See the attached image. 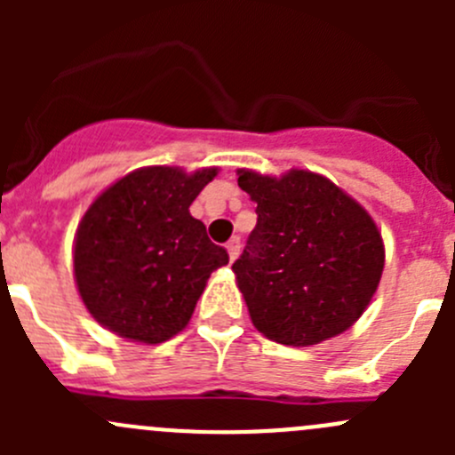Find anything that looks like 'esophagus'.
I'll list each match as a JSON object with an SVG mask.
<instances>
[{
	"label": "esophagus",
	"instance_id": "1",
	"mask_svg": "<svg viewBox=\"0 0 455 455\" xmlns=\"http://www.w3.org/2000/svg\"><path fill=\"white\" fill-rule=\"evenodd\" d=\"M227 251H228V259L235 261L237 255H240V240H237V237H233V240L227 244Z\"/></svg>",
	"mask_w": 455,
	"mask_h": 455
}]
</instances>
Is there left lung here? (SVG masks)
I'll return each instance as SVG.
<instances>
[{
    "instance_id": "left-lung-1",
    "label": "left lung",
    "mask_w": 455,
    "mask_h": 455,
    "mask_svg": "<svg viewBox=\"0 0 455 455\" xmlns=\"http://www.w3.org/2000/svg\"><path fill=\"white\" fill-rule=\"evenodd\" d=\"M257 202V224L233 264L251 321L270 341L316 346L346 332L370 306L385 249L368 211L306 169L237 172Z\"/></svg>"
}]
</instances>
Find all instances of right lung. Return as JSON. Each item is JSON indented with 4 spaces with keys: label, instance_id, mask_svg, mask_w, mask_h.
I'll use <instances>...</instances> for the list:
<instances>
[{
    "label": "right lung",
    "instance_id": "add662e5",
    "mask_svg": "<svg viewBox=\"0 0 455 455\" xmlns=\"http://www.w3.org/2000/svg\"><path fill=\"white\" fill-rule=\"evenodd\" d=\"M215 176L218 167H142L92 202L76 228L75 282L103 328L156 346L189 323L206 279L228 264L189 213Z\"/></svg>",
    "mask_w": 455,
    "mask_h": 455
}]
</instances>
